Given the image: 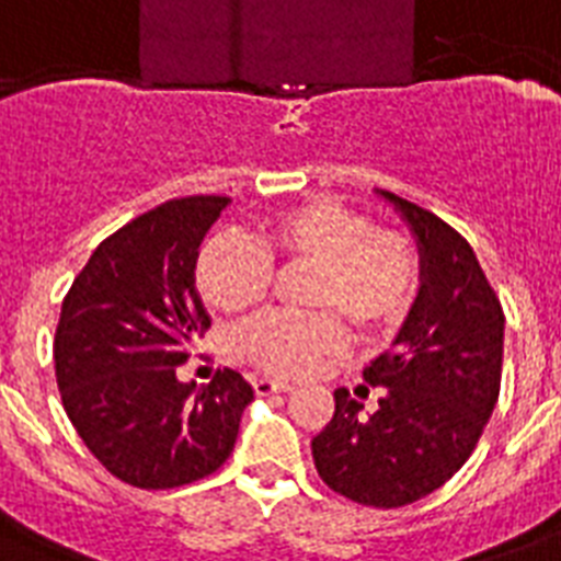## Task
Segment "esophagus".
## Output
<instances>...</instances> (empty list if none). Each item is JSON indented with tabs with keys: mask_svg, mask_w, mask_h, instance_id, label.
<instances>
[{
	"mask_svg": "<svg viewBox=\"0 0 561 561\" xmlns=\"http://www.w3.org/2000/svg\"><path fill=\"white\" fill-rule=\"evenodd\" d=\"M255 396H273V392H288L294 390L290 381H276V378H253Z\"/></svg>",
	"mask_w": 561,
	"mask_h": 561,
	"instance_id": "1",
	"label": "esophagus"
}]
</instances>
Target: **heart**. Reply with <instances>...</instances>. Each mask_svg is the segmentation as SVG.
<instances>
[{
  "label": "heart",
  "instance_id": "obj_1",
  "mask_svg": "<svg viewBox=\"0 0 561 561\" xmlns=\"http://www.w3.org/2000/svg\"><path fill=\"white\" fill-rule=\"evenodd\" d=\"M273 262L308 264L317 279L308 302L320 314H271L236 334L238 355L264 373H311L346 343L342 320L364 337L399 329L419 297V253L401 232L332 197H311L276 211L253 241L211 238L194 262L203 302L224 314H244L267 297ZM332 310L336 318L328 314Z\"/></svg>",
  "mask_w": 561,
  "mask_h": 561
}]
</instances>
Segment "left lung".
<instances>
[{"mask_svg":"<svg viewBox=\"0 0 561 561\" xmlns=\"http://www.w3.org/2000/svg\"><path fill=\"white\" fill-rule=\"evenodd\" d=\"M378 194L416 238L419 297L396 350L364 369L378 390L375 410L346 387L334 390V416L311 454L337 495L392 510L431 495L474 451L501 392L504 308L457 229L392 192Z\"/></svg>","mask_w":561,"mask_h":561,"instance_id":"1","label":"left lung"}]
</instances>
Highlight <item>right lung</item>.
<instances>
[{"instance_id": "1", "label": "right lung", "mask_w": 561, "mask_h": 561, "mask_svg": "<svg viewBox=\"0 0 561 561\" xmlns=\"http://www.w3.org/2000/svg\"><path fill=\"white\" fill-rule=\"evenodd\" d=\"M229 197L197 194L145 211L104 238L60 308L55 375L64 410L95 460L136 489H174L218 471L236 448L253 387L236 369L180 381L209 314L194 262Z\"/></svg>"}]
</instances>
